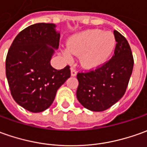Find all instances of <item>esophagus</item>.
<instances>
[{"label": "esophagus", "instance_id": "34e87169", "mask_svg": "<svg viewBox=\"0 0 147 147\" xmlns=\"http://www.w3.org/2000/svg\"><path fill=\"white\" fill-rule=\"evenodd\" d=\"M76 74H77V72H76V69L73 68V67H71V76H76Z\"/></svg>", "mask_w": 147, "mask_h": 147}]
</instances>
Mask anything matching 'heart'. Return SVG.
Masks as SVG:
<instances>
[{"label": "heart", "instance_id": "obj_1", "mask_svg": "<svg viewBox=\"0 0 147 147\" xmlns=\"http://www.w3.org/2000/svg\"><path fill=\"white\" fill-rule=\"evenodd\" d=\"M115 47L116 38L112 32L91 29L71 36L63 53L68 60L72 59V55H80L84 68L96 69L109 59Z\"/></svg>", "mask_w": 147, "mask_h": 147}]
</instances>
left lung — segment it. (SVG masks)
Segmentation results:
<instances>
[{"instance_id": "1", "label": "left lung", "mask_w": 147, "mask_h": 147, "mask_svg": "<svg viewBox=\"0 0 147 147\" xmlns=\"http://www.w3.org/2000/svg\"><path fill=\"white\" fill-rule=\"evenodd\" d=\"M116 38L114 55L109 61L95 71L77 74L78 100L91 111L106 110L117 102L125 92L134 67L131 49L119 32Z\"/></svg>"}]
</instances>
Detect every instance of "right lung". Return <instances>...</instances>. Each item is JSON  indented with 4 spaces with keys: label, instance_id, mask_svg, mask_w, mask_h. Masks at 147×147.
Instances as JSON below:
<instances>
[{
    "label": "right lung",
    "instance_id": "1",
    "mask_svg": "<svg viewBox=\"0 0 147 147\" xmlns=\"http://www.w3.org/2000/svg\"><path fill=\"white\" fill-rule=\"evenodd\" d=\"M53 23H36L21 31L8 51L5 72L11 95L32 113L48 109L57 90L71 76L70 67L56 70L51 59L59 48L60 34Z\"/></svg>",
    "mask_w": 147,
    "mask_h": 147
}]
</instances>
